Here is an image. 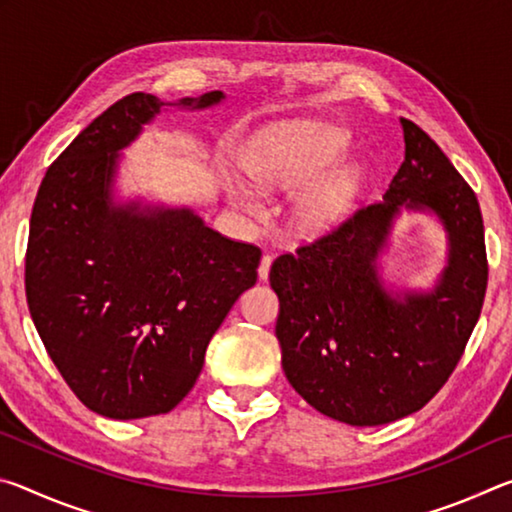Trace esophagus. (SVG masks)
Wrapping results in <instances>:
<instances>
[{"instance_id":"34e87169","label":"esophagus","mask_w":512,"mask_h":512,"mask_svg":"<svg viewBox=\"0 0 512 512\" xmlns=\"http://www.w3.org/2000/svg\"><path fill=\"white\" fill-rule=\"evenodd\" d=\"M271 264H273V257L271 255H264L262 262H259V268H257V275L259 280H268V271H271Z\"/></svg>"}]
</instances>
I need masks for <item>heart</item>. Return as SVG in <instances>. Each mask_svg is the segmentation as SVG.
<instances>
[{
	"label": "heart",
	"instance_id": "heart-1",
	"mask_svg": "<svg viewBox=\"0 0 512 512\" xmlns=\"http://www.w3.org/2000/svg\"><path fill=\"white\" fill-rule=\"evenodd\" d=\"M350 146L343 128L298 124L244 153V171L259 187L291 192V223L302 235H323L339 225L366 189L361 164L341 160ZM225 189L241 210L262 212V198L237 176H225Z\"/></svg>",
	"mask_w": 512,
	"mask_h": 512
}]
</instances>
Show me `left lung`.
<instances>
[{"label":"left lung","mask_w":512,"mask_h":512,"mask_svg":"<svg viewBox=\"0 0 512 512\" xmlns=\"http://www.w3.org/2000/svg\"><path fill=\"white\" fill-rule=\"evenodd\" d=\"M404 162L384 201L271 266L275 336L296 393L327 418L377 427L420 411L452 375L481 316L488 259L472 187L409 119ZM431 211L448 232V266L431 292L392 296L376 257L401 207Z\"/></svg>","instance_id":"1"}]
</instances>
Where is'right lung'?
<instances>
[{"instance_id": "right-lung-1", "label": "right lung", "mask_w": 512, "mask_h": 512, "mask_svg": "<svg viewBox=\"0 0 512 512\" xmlns=\"http://www.w3.org/2000/svg\"><path fill=\"white\" fill-rule=\"evenodd\" d=\"M219 101V90L178 103L128 94L42 178L24 266L29 311L67 386L103 418H149L183 402L214 332L257 280V246L219 235L187 207L112 198L119 151L162 106Z\"/></svg>"}]
</instances>
